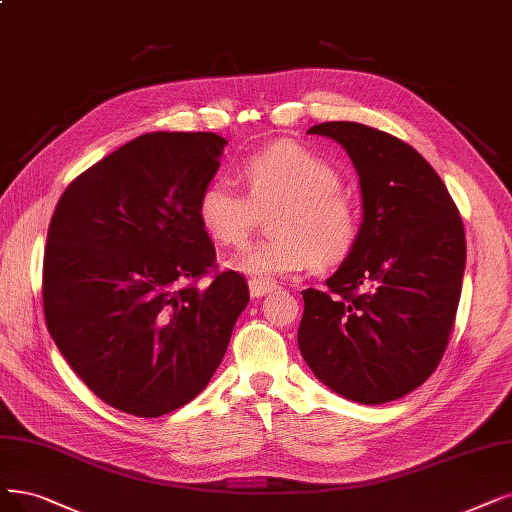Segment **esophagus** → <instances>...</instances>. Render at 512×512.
<instances>
[{"instance_id": "esophagus-1", "label": "esophagus", "mask_w": 512, "mask_h": 512, "mask_svg": "<svg viewBox=\"0 0 512 512\" xmlns=\"http://www.w3.org/2000/svg\"><path fill=\"white\" fill-rule=\"evenodd\" d=\"M248 285H250V294H252L254 298L267 296V294H271V292L277 288V283H273V281H269V279H258V277H252V279L248 281Z\"/></svg>"}]
</instances>
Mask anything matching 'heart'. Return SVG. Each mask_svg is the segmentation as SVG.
Segmentation results:
<instances>
[{
	"mask_svg": "<svg viewBox=\"0 0 512 512\" xmlns=\"http://www.w3.org/2000/svg\"><path fill=\"white\" fill-rule=\"evenodd\" d=\"M248 195L214 180L199 191L195 216L203 233L220 245L248 237L258 214L271 235L250 243L229 260L235 271L269 279L304 267L330 269L353 252L361 231L359 210L340 185L330 161L294 140L248 155L239 166Z\"/></svg>",
	"mask_w": 512,
	"mask_h": 512,
	"instance_id": "1",
	"label": "heart"
}]
</instances>
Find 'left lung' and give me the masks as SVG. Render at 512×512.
Returning <instances> with one entry per match:
<instances>
[{
    "label": "left lung",
    "mask_w": 512,
    "mask_h": 512,
    "mask_svg": "<svg viewBox=\"0 0 512 512\" xmlns=\"http://www.w3.org/2000/svg\"><path fill=\"white\" fill-rule=\"evenodd\" d=\"M309 134L346 149L359 174V239L327 290L302 292L300 353L334 393L380 405L431 376L456 321L466 264L462 218L414 147L355 121Z\"/></svg>",
    "instance_id": "obj_1"
}]
</instances>
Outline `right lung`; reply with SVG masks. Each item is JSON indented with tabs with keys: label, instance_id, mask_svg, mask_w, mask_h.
I'll list each match as a JSON object with an SVG mask.
<instances>
[{
	"label": "right lung",
	"instance_id": "1",
	"mask_svg": "<svg viewBox=\"0 0 512 512\" xmlns=\"http://www.w3.org/2000/svg\"><path fill=\"white\" fill-rule=\"evenodd\" d=\"M227 140L142 134L79 174L58 199L44 252V315L90 391L140 418L195 399L220 365L250 290L214 273L195 216Z\"/></svg>",
	"mask_w": 512,
	"mask_h": 512
}]
</instances>
